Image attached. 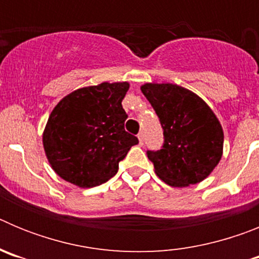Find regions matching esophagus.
<instances>
[{"label": "esophagus", "instance_id": "obj_1", "mask_svg": "<svg viewBox=\"0 0 259 259\" xmlns=\"http://www.w3.org/2000/svg\"><path fill=\"white\" fill-rule=\"evenodd\" d=\"M137 139H139V143H140V145H143V144H144V134H143V132H140V134L137 135Z\"/></svg>", "mask_w": 259, "mask_h": 259}]
</instances>
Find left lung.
<instances>
[{"mask_svg": "<svg viewBox=\"0 0 259 259\" xmlns=\"http://www.w3.org/2000/svg\"><path fill=\"white\" fill-rule=\"evenodd\" d=\"M141 92L163 128L162 149L146 152L158 178L178 188L206 179L223 154V130L212 110L176 84L146 83Z\"/></svg>", "mask_w": 259, "mask_h": 259, "instance_id": "8db88e82", "label": "left lung"}]
</instances>
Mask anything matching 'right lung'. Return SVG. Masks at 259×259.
<instances>
[{
	"label": "right lung",
	"instance_id": "1",
	"mask_svg": "<svg viewBox=\"0 0 259 259\" xmlns=\"http://www.w3.org/2000/svg\"><path fill=\"white\" fill-rule=\"evenodd\" d=\"M127 81L85 87L63 97L53 109L42 134L50 166L80 188L111 179L137 137L124 130L122 101Z\"/></svg>",
	"mask_w": 259,
	"mask_h": 259
}]
</instances>
